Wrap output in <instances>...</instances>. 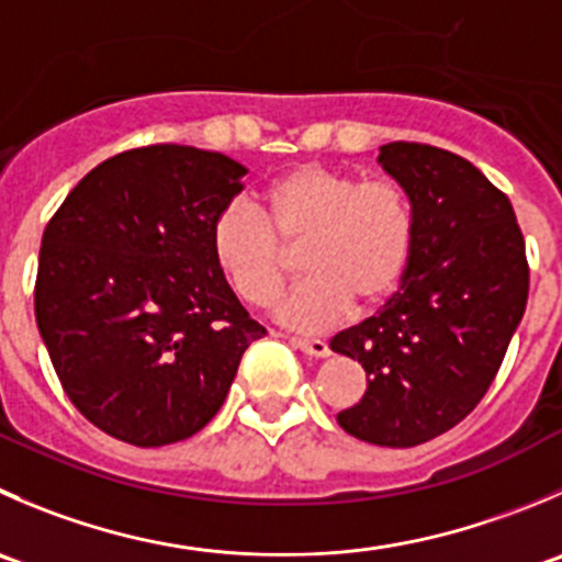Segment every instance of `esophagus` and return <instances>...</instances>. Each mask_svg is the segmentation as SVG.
Instances as JSON below:
<instances>
[{
  "label": "esophagus",
  "mask_w": 562,
  "mask_h": 562,
  "mask_svg": "<svg viewBox=\"0 0 562 562\" xmlns=\"http://www.w3.org/2000/svg\"><path fill=\"white\" fill-rule=\"evenodd\" d=\"M291 346L299 348V351L310 353V357H329V346L324 340H304V337H291Z\"/></svg>",
  "instance_id": "obj_1"
}]
</instances>
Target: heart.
<instances>
[{"label": "heart", "instance_id": "1", "mask_svg": "<svg viewBox=\"0 0 562 562\" xmlns=\"http://www.w3.org/2000/svg\"><path fill=\"white\" fill-rule=\"evenodd\" d=\"M283 247L302 244L304 277L280 302L282 324L318 331L384 302L408 269L414 209L397 183L364 181L321 165L288 170L252 205H225L211 225V258L247 304L269 307L285 282Z\"/></svg>", "mask_w": 562, "mask_h": 562}]
</instances>
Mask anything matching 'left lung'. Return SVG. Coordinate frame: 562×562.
I'll use <instances>...</instances> for the list:
<instances>
[{
	"mask_svg": "<svg viewBox=\"0 0 562 562\" xmlns=\"http://www.w3.org/2000/svg\"><path fill=\"white\" fill-rule=\"evenodd\" d=\"M375 165L414 209V249L401 285L331 351L368 373L346 434L414 448L459 426L481 403L527 307L530 271L510 200L477 167L417 143L379 148Z\"/></svg>",
	"mask_w": 562,
	"mask_h": 562,
	"instance_id": "left-lung-1",
	"label": "left lung"
}]
</instances>
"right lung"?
Returning <instances> with one entry per match:
<instances>
[{"instance_id":"right-lung-1","label":"right lung","mask_w":562,"mask_h":562,"mask_svg":"<svg viewBox=\"0 0 562 562\" xmlns=\"http://www.w3.org/2000/svg\"><path fill=\"white\" fill-rule=\"evenodd\" d=\"M247 172L187 145L136 148L87 172L46 225L37 329L74 406L120 442L194 437L266 335L211 258Z\"/></svg>"}]
</instances>
